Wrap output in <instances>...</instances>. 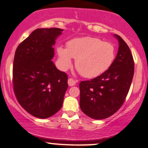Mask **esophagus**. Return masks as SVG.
Instances as JSON below:
<instances>
[{
  "mask_svg": "<svg viewBox=\"0 0 148 148\" xmlns=\"http://www.w3.org/2000/svg\"><path fill=\"white\" fill-rule=\"evenodd\" d=\"M76 81L75 80H74L73 79H68V84H69V86H74V85L76 84Z\"/></svg>",
  "mask_w": 148,
  "mask_h": 148,
  "instance_id": "esophagus-1",
  "label": "esophagus"
}]
</instances>
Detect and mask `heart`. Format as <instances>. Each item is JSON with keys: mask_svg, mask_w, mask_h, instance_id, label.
<instances>
[{"mask_svg": "<svg viewBox=\"0 0 148 148\" xmlns=\"http://www.w3.org/2000/svg\"><path fill=\"white\" fill-rule=\"evenodd\" d=\"M59 64L66 71L76 59V69L86 78L99 77L110 69L115 58V49L109 42L95 37L76 38L67 43V48L56 49Z\"/></svg>", "mask_w": 148, "mask_h": 148, "instance_id": "heart-1", "label": "heart"}]
</instances>
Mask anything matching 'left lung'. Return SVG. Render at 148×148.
<instances>
[{"label": "left lung", "instance_id": "1", "mask_svg": "<svg viewBox=\"0 0 148 148\" xmlns=\"http://www.w3.org/2000/svg\"><path fill=\"white\" fill-rule=\"evenodd\" d=\"M117 54L107 71L99 77L79 83V105L88 117L103 120L112 115L122 105L134 75V61L129 46L118 35Z\"/></svg>", "mask_w": 148, "mask_h": 148}]
</instances>
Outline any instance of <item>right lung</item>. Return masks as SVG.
Masks as SVG:
<instances>
[{"label": "right lung", "mask_w": 148, "mask_h": 148, "mask_svg": "<svg viewBox=\"0 0 148 148\" xmlns=\"http://www.w3.org/2000/svg\"><path fill=\"white\" fill-rule=\"evenodd\" d=\"M64 30L38 28L19 44L13 61L15 95L21 107L37 118L56 114L63 104L68 77L52 62L56 40Z\"/></svg>", "instance_id": "add662e5"}]
</instances>
